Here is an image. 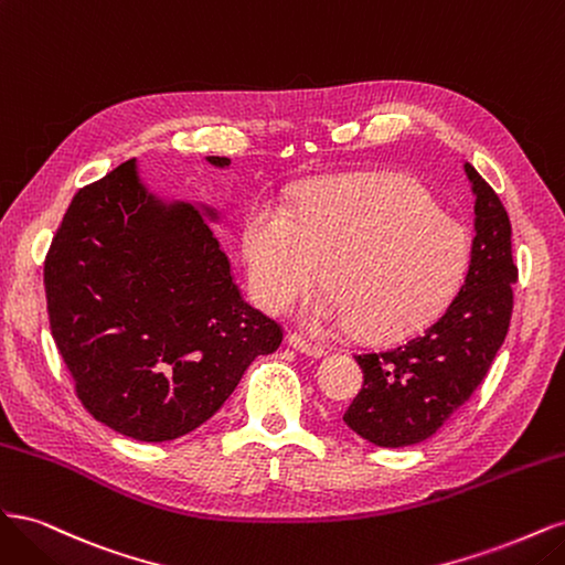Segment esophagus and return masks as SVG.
I'll list each match as a JSON object with an SVG mask.
<instances>
[{
    "label": "esophagus",
    "mask_w": 565,
    "mask_h": 565,
    "mask_svg": "<svg viewBox=\"0 0 565 565\" xmlns=\"http://www.w3.org/2000/svg\"><path fill=\"white\" fill-rule=\"evenodd\" d=\"M287 344L292 347L295 351L306 353V355H311V358H322V355H324V349H322L320 344H313V341L303 339V337H299V334H289V337H287Z\"/></svg>",
    "instance_id": "obj_1"
}]
</instances>
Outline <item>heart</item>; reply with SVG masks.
Returning a JSON list of instances; mask_svg holds the SVG:
<instances>
[{"instance_id": "obj_1", "label": "heart", "mask_w": 565, "mask_h": 565, "mask_svg": "<svg viewBox=\"0 0 565 565\" xmlns=\"http://www.w3.org/2000/svg\"><path fill=\"white\" fill-rule=\"evenodd\" d=\"M252 292L266 311L287 313L322 285L330 297L309 313L316 324H355L393 339L434 318L469 266L467 228L436 210L409 179L347 177L313 185L292 216L256 202L241 235Z\"/></svg>"}]
</instances>
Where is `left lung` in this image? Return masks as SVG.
Instances as JSON below:
<instances>
[{
    "instance_id": "8db88e82",
    "label": "left lung",
    "mask_w": 565,
    "mask_h": 565,
    "mask_svg": "<svg viewBox=\"0 0 565 565\" xmlns=\"http://www.w3.org/2000/svg\"><path fill=\"white\" fill-rule=\"evenodd\" d=\"M473 202L467 278L429 328L398 347L355 355L363 388L344 424L380 448L415 446L436 434L483 382L504 344L516 282L511 224L498 193L465 162Z\"/></svg>"
}]
</instances>
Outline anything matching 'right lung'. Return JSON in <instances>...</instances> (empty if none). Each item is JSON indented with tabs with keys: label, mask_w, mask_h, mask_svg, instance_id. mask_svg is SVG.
<instances>
[{
	"label": "right lung",
	"mask_w": 565,
	"mask_h": 565,
	"mask_svg": "<svg viewBox=\"0 0 565 565\" xmlns=\"http://www.w3.org/2000/svg\"><path fill=\"white\" fill-rule=\"evenodd\" d=\"M226 169L228 158L210 156ZM202 202L164 200L127 160L84 185L44 264L51 334L92 417L134 440L195 431L280 324L252 309Z\"/></svg>",
	"instance_id": "add662e5"
}]
</instances>
